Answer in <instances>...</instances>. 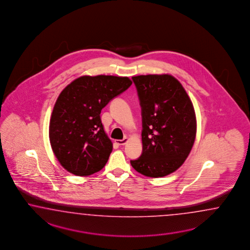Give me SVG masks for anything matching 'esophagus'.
<instances>
[{
  "mask_svg": "<svg viewBox=\"0 0 250 250\" xmlns=\"http://www.w3.org/2000/svg\"><path fill=\"white\" fill-rule=\"evenodd\" d=\"M127 142V138L125 137V138H124V139H122V140H115V143L118 145V146H125V144Z\"/></svg>",
  "mask_w": 250,
  "mask_h": 250,
  "instance_id": "1",
  "label": "esophagus"
}]
</instances>
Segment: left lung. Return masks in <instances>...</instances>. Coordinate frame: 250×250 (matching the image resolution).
Here are the masks:
<instances>
[{
	"instance_id": "1",
	"label": "left lung",
	"mask_w": 250,
	"mask_h": 250,
	"mask_svg": "<svg viewBox=\"0 0 250 250\" xmlns=\"http://www.w3.org/2000/svg\"><path fill=\"white\" fill-rule=\"evenodd\" d=\"M142 113L143 151L131 166L140 174L162 177L179 168L195 142L196 121L182 84L169 74L132 77Z\"/></svg>"
}]
</instances>
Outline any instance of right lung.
I'll return each mask as SVG.
<instances>
[{"label": "right lung", "instance_id": "1", "mask_svg": "<svg viewBox=\"0 0 250 250\" xmlns=\"http://www.w3.org/2000/svg\"><path fill=\"white\" fill-rule=\"evenodd\" d=\"M128 77L82 76L62 91L54 104L49 137L62 167L75 176H90L107 163L113 144L102 125L101 110L130 87Z\"/></svg>", "mask_w": 250, "mask_h": 250}]
</instances>
